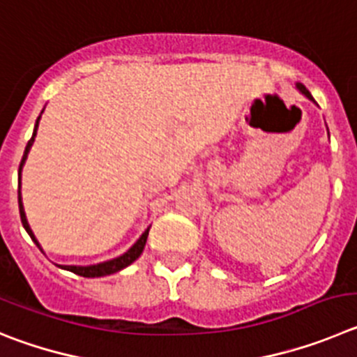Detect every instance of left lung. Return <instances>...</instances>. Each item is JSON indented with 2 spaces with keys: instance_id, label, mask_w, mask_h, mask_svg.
Wrapping results in <instances>:
<instances>
[{
  "instance_id": "1",
  "label": "left lung",
  "mask_w": 357,
  "mask_h": 357,
  "mask_svg": "<svg viewBox=\"0 0 357 357\" xmlns=\"http://www.w3.org/2000/svg\"><path fill=\"white\" fill-rule=\"evenodd\" d=\"M295 86H297V91H298V92H301V94H303V96H306V98H307V99H310V101H313V102H314L313 96H311V94H310V91H307V89H306V86H304V85H303V83H295ZM327 133H329V131H327Z\"/></svg>"
}]
</instances>
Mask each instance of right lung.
<instances>
[{
    "mask_svg": "<svg viewBox=\"0 0 357 357\" xmlns=\"http://www.w3.org/2000/svg\"><path fill=\"white\" fill-rule=\"evenodd\" d=\"M43 112H40V115H43ZM40 115H38V117H37V123H35V128H33V135H31V139L28 140L26 149H24V155H22V160H21V165H19V192H17V197H19V213H21L22 226H24L26 233L31 236V240H33V242H35V245H37L38 249L43 250V247H40L38 240L35 238V234H33V231H31L30 224H28L26 213H24V206H22V201H21V171H22V167H24V162H26V158H28V153H30L31 146H33L35 137H37V128H38V121H40ZM147 234H149V227H147V229L142 233V236H140V238L137 240V242H135L133 245H131L130 249L126 250V252H124V255L119 256V258L108 259V261L98 263V265H86V266L59 265V266H60V268H63V271L75 272L76 275H82V278H102V275L115 274V272L123 271V268H126L128 265H131V263H133L135 259H137L140 255H142V250H144V247H146V242H147ZM43 252H44V250H43Z\"/></svg>",
    "mask_w": 357,
    "mask_h": 357,
    "instance_id": "1",
    "label": "right lung"
}]
</instances>
